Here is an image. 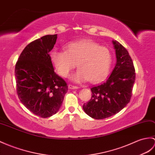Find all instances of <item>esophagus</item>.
I'll use <instances>...</instances> for the list:
<instances>
[{"label": "esophagus", "instance_id": "obj_1", "mask_svg": "<svg viewBox=\"0 0 155 155\" xmlns=\"http://www.w3.org/2000/svg\"><path fill=\"white\" fill-rule=\"evenodd\" d=\"M68 87H69V89H71V90H73V89H78V86H73L72 84H69V86H68Z\"/></svg>", "mask_w": 155, "mask_h": 155}]
</instances>
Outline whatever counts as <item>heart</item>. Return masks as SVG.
Segmentation results:
<instances>
[{"label":"heart","mask_w":155,"mask_h":155,"mask_svg":"<svg viewBox=\"0 0 155 155\" xmlns=\"http://www.w3.org/2000/svg\"><path fill=\"white\" fill-rule=\"evenodd\" d=\"M51 59L57 73L63 77L69 76L77 63L78 69L71 77L75 82H100L107 76L112 63L109 49L91 39L71 42L66 45L65 51H52Z\"/></svg>","instance_id":"heart-1"}]
</instances>
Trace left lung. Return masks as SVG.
<instances>
[{"label":"left lung","instance_id":"left-lung-1","mask_svg":"<svg viewBox=\"0 0 155 155\" xmlns=\"http://www.w3.org/2000/svg\"><path fill=\"white\" fill-rule=\"evenodd\" d=\"M112 43L116 66L105 82L91 88L92 98L82 106L85 113L96 120L112 116L124 109L130 102L135 80L134 63L127 50L116 40Z\"/></svg>","mask_w":155,"mask_h":155}]
</instances>
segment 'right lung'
Listing matches in <instances>:
<instances>
[{
    "instance_id": "add662e5",
    "label": "right lung",
    "mask_w": 155,
    "mask_h": 155,
    "mask_svg": "<svg viewBox=\"0 0 155 155\" xmlns=\"http://www.w3.org/2000/svg\"><path fill=\"white\" fill-rule=\"evenodd\" d=\"M57 35H46L29 44L15 66L17 94L23 105L43 118L52 116L60 109L68 86L57 75L49 52Z\"/></svg>"
}]
</instances>
